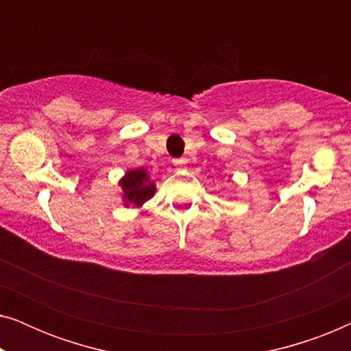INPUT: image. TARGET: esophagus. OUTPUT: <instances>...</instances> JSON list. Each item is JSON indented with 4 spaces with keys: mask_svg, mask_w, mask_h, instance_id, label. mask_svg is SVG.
Here are the masks:
<instances>
[{
    "mask_svg": "<svg viewBox=\"0 0 351 351\" xmlns=\"http://www.w3.org/2000/svg\"><path fill=\"white\" fill-rule=\"evenodd\" d=\"M172 165H174L176 169H184V167L186 166V161L182 160V158H177V160L172 161Z\"/></svg>",
    "mask_w": 351,
    "mask_h": 351,
    "instance_id": "obj_1",
    "label": "esophagus"
}]
</instances>
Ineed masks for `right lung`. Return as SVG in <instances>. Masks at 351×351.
Here are the masks:
<instances>
[{
  "mask_svg": "<svg viewBox=\"0 0 351 351\" xmlns=\"http://www.w3.org/2000/svg\"><path fill=\"white\" fill-rule=\"evenodd\" d=\"M119 185L123 189L124 206L141 208V206L155 195V182L150 180V176L145 169H131L128 171Z\"/></svg>",
  "mask_w": 351,
  "mask_h": 351,
  "instance_id": "add662e5",
  "label": "right lung"
}]
</instances>
